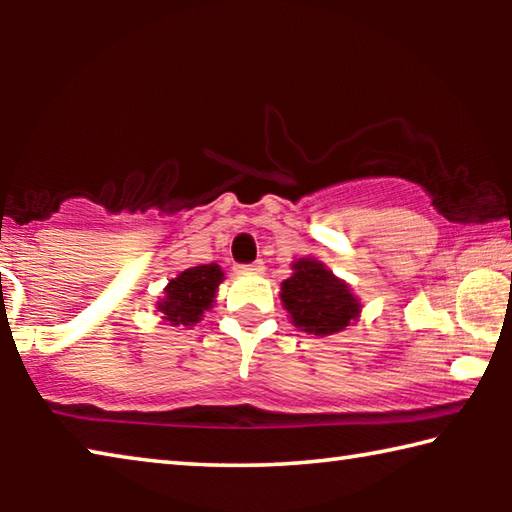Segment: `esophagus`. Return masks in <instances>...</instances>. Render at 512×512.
Returning a JSON list of instances; mask_svg holds the SVG:
<instances>
[{
  "mask_svg": "<svg viewBox=\"0 0 512 512\" xmlns=\"http://www.w3.org/2000/svg\"><path fill=\"white\" fill-rule=\"evenodd\" d=\"M262 271H264V264H262V262L237 266V273H241V275H259Z\"/></svg>",
  "mask_w": 512,
  "mask_h": 512,
  "instance_id": "34e87169",
  "label": "esophagus"
}]
</instances>
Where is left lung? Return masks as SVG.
<instances>
[{"label": "left lung", "instance_id": "8db88e82", "mask_svg": "<svg viewBox=\"0 0 512 512\" xmlns=\"http://www.w3.org/2000/svg\"><path fill=\"white\" fill-rule=\"evenodd\" d=\"M293 275L282 282L280 298L291 323L302 332L329 336L343 332L361 314V302L348 284L314 257H300L291 264Z\"/></svg>", "mask_w": 512, "mask_h": 512}]
</instances>
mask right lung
Returning <instances> with one entry per match:
<instances>
[{"label":"right lung","mask_w":512,"mask_h":512,"mask_svg":"<svg viewBox=\"0 0 512 512\" xmlns=\"http://www.w3.org/2000/svg\"><path fill=\"white\" fill-rule=\"evenodd\" d=\"M225 280L219 264L192 266L164 287V298L158 302L162 318L173 327H192L212 307L216 289Z\"/></svg>","instance_id":"obj_1"}]
</instances>
